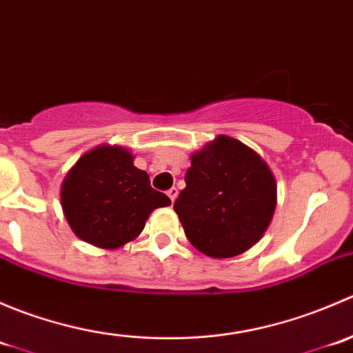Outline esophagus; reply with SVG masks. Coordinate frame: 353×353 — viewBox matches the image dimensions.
<instances>
[{
    "label": "esophagus",
    "mask_w": 353,
    "mask_h": 353,
    "mask_svg": "<svg viewBox=\"0 0 353 353\" xmlns=\"http://www.w3.org/2000/svg\"><path fill=\"white\" fill-rule=\"evenodd\" d=\"M167 196L170 198V201H174V199L177 198V188H174V186L170 188V190L167 191Z\"/></svg>",
    "instance_id": "1"
}]
</instances>
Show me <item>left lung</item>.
Instances as JSON below:
<instances>
[{"label": "left lung", "mask_w": 353, "mask_h": 353, "mask_svg": "<svg viewBox=\"0 0 353 353\" xmlns=\"http://www.w3.org/2000/svg\"><path fill=\"white\" fill-rule=\"evenodd\" d=\"M186 188L174 201L190 243L212 258L248 251L270 225L276 205L272 170L254 150L219 137L193 155Z\"/></svg>", "instance_id": "obj_1"}]
</instances>
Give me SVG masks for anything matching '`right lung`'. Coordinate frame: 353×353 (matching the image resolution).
I'll return each mask as SVG.
<instances>
[{
    "label": "right lung",
    "instance_id": "right-lung-1",
    "mask_svg": "<svg viewBox=\"0 0 353 353\" xmlns=\"http://www.w3.org/2000/svg\"><path fill=\"white\" fill-rule=\"evenodd\" d=\"M65 216L80 239L114 249L143 230L148 215L170 199L119 147H99L74 163L61 186Z\"/></svg>",
    "mask_w": 353,
    "mask_h": 353
}]
</instances>
